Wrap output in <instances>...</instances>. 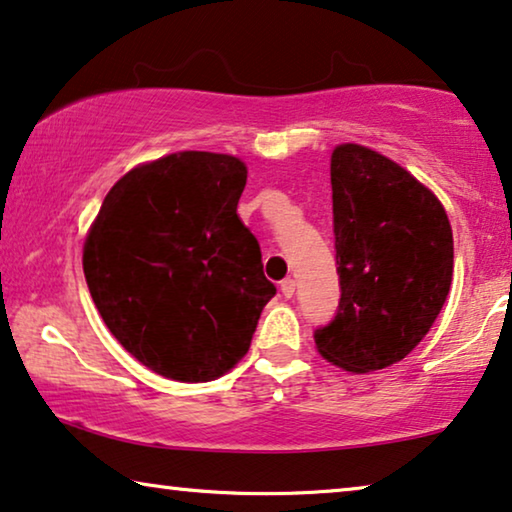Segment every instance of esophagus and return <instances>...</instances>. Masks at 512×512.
Wrapping results in <instances>:
<instances>
[{
	"mask_svg": "<svg viewBox=\"0 0 512 512\" xmlns=\"http://www.w3.org/2000/svg\"><path fill=\"white\" fill-rule=\"evenodd\" d=\"M294 290H297V283H294L292 278H285L283 283H280V292H283V297H294Z\"/></svg>",
	"mask_w": 512,
	"mask_h": 512,
	"instance_id": "esophagus-1",
	"label": "esophagus"
}]
</instances>
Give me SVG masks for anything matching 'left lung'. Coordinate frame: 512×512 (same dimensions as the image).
<instances>
[{
	"mask_svg": "<svg viewBox=\"0 0 512 512\" xmlns=\"http://www.w3.org/2000/svg\"><path fill=\"white\" fill-rule=\"evenodd\" d=\"M331 201L341 301L315 329V348L343 371L385 369L427 336L448 299L450 220L429 187L357 143L331 153Z\"/></svg>",
	"mask_w": 512,
	"mask_h": 512,
	"instance_id": "left-lung-1",
	"label": "left lung"
}]
</instances>
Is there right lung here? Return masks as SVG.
<instances>
[{
	"label": "right lung",
	"instance_id": "add662e5",
	"mask_svg": "<svg viewBox=\"0 0 512 512\" xmlns=\"http://www.w3.org/2000/svg\"><path fill=\"white\" fill-rule=\"evenodd\" d=\"M239 157L183 150L127 171L83 246L104 325L150 371L181 383L225 376L276 294L236 206Z\"/></svg>",
	"mask_w": 512,
	"mask_h": 512
}]
</instances>
